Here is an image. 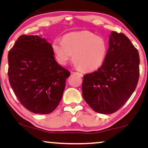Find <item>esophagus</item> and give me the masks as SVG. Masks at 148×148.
Wrapping results in <instances>:
<instances>
[{"label": "esophagus", "mask_w": 148, "mask_h": 148, "mask_svg": "<svg viewBox=\"0 0 148 148\" xmlns=\"http://www.w3.org/2000/svg\"><path fill=\"white\" fill-rule=\"evenodd\" d=\"M74 74H77V75H78V76H80V77H82L83 76V74H82V73H80V72H73Z\"/></svg>", "instance_id": "esophagus-1"}]
</instances>
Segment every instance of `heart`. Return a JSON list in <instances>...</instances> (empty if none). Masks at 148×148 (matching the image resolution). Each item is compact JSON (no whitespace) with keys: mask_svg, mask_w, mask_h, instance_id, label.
Masks as SVG:
<instances>
[{"mask_svg":"<svg viewBox=\"0 0 148 148\" xmlns=\"http://www.w3.org/2000/svg\"><path fill=\"white\" fill-rule=\"evenodd\" d=\"M52 49L60 64H66L73 55L75 66L92 72L98 69L104 62L108 44L103 37L83 30L68 33L64 36L62 40L54 39Z\"/></svg>","mask_w":148,"mask_h":148,"instance_id":"obj_1","label":"heart"}]
</instances>
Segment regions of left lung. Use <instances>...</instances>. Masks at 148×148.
<instances>
[{"instance_id":"1","label":"left lung","mask_w":148,"mask_h":148,"mask_svg":"<svg viewBox=\"0 0 148 148\" xmlns=\"http://www.w3.org/2000/svg\"><path fill=\"white\" fill-rule=\"evenodd\" d=\"M138 50L122 33L112 31L102 65L84 76L82 96L98 113L112 114L122 107L137 86L140 76Z\"/></svg>"}]
</instances>
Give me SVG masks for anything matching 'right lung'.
I'll return each instance as SVG.
<instances>
[{"instance_id": "obj_1", "label": "right lung", "mask_w": 148, "mask_h": 148, "mask_svg": "<svg viewBox=\"0 0 148 148\" xmlns=\"http://www.w3.org/2000/svg\"><path fill=\"white\" fill-rule=\"evenodd\" d=\"M52 45L38 36L21 35L8 54V76L24 107L48 114L60 103L70 72L56 62Z\"/></svg>"}]
</instances>
